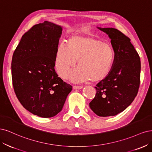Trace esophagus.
<instances>
[{"label":"esophagus","mask_w":152,"mask_h":152,"mask_svg":"<svg viewBox=\"0 0 152 152\" xmlns=\"http://www.w3.org/2000/svg\"><path fill=\"white\" fill-rule=\"evenodd\" d=\"M73 88H75V89H81V88H83V86H82L75 85V86H73Z\"/></svg>","instance_id":"esophagus-1"}]
</instances>
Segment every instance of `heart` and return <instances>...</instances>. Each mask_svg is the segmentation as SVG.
Returning <instances> with one entry per match:
<instances>
[{"label": "heart", "instance_id": "1", "mask_svg": "<svg viewBox=\"0 0 152 152\" xmlns=\"http://www.w3.org/2000/svg\"><path fill=\"white\" fill-rule=\"evenodd\" d=\"M114 57L113 47L109 42L93 37L75 35L68 39L67 45L60 43L57 46L55 67L58 75L66 79L78 59V67L71 73V79L76 82L99 81L109 74Z\"/></svg>", "mask_w": 152, "mask_h": 152}]
</instances>
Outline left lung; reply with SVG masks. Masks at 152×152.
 Wrapping results in <instances>:
<instances>
[{
	"instance_id": "left-lung-1",
	"label": "left lung",
	"mask_w": 152,
	"mask_h": 152,
	"mask_svg": "<svg viewBox=\"0 0 152 152\" xmlns=\"http://www.w3.org/2000/svg\"><path fill=\"white\" fill-rule=\"evenodd\" d=\"M107 33L115 52L109 74L95 86L96 95L89 104L100 117L114 116L124 110L138 94L141 61L131 39L113 28H98Z\"/></svg>"
}]
</instances>
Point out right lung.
Here are the masks:
<instances>
[{"label": "right lung", "instance_id": "right-lung-1", "mask_svg": "<svg viewBox=\"0 0 152 152\" xmlns=\"http://www.w3.org/2000/svg\"><path fill=\"white\" fill-rule=\"evenodd\" d=\"M62 28L48 21L33 26L13 53L11 75L14 92L31 113L48 118L60 112L72 86L56 73L55 56Z\"/></svg>", "mask_w": 152, "mask_h": 152}]
</instances>
